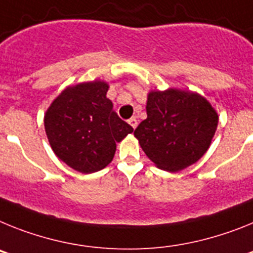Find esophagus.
Returning <instances> with one entry per match:
<instances>
[{"label": "esophagus", "mask_w": 253, "mask_h": 253, "mask_svg": "<svg viewBox=\"0 0 253 253\" xmlns=\"http://www.w3.org/2000/svg\"><path fill=\"white\" fill-rule=\"evenodd\" d=\"M128 124H129V126L135 129L136 127H137V120H136V118H131V120H128Z\"/></svg>", "instance_id": "obj_1"}]
</instances>
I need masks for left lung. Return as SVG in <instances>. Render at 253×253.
<instances>
[{
    "label": "left lung",
    "mask_w": 253,
    "mask_h": 253,
    "mask_svg": "<svg viewBox=\"0 0 253 253\" xmlns=\"http://www.w3.org/2000/svg\"><path fill=\"white\" fill-rule=\"evenodd\" d=\"M146 113L135 136L149 159L169 172L196 163L218 126V114L205 98L175 89L151 91Z\"/></svg>",
    "instance_id": "left-lung-1"
}]
</instances>
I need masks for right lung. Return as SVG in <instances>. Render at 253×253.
Masks as SVG:
<instances>
[{"label":"right lung","mask_w":253,"mask_h":253,"mask_svg":"<svg viewBox=\"0 0 253 253\" xmlns=\"http://www.w3.org/2000/svg\"><path fill=\"white\" fill-rule=\"evenodd\" d=\"M104 81L67 87L45 113V133L54 154L78 172L105 168L113 159L116 142L133 131L113 111Z\"/></svg>","instance_id":"obj_1"}]
</instances>
